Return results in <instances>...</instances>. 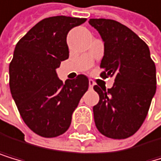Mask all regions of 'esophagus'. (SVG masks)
<instances>
[{
    "label": "esophagus",
    "mask_w": 161,
    "mask_h": 161,
    "mask_svg": "<svg viewBox=\"0 0 161 161\" xmlns=\"http://www.w3.org/2000/svg\"><path fill=\"white\" fill-rule=\"evenodd\" d=\"M88 85H90V88H92L93 86H94V81L92 80H90V81H88Z\"/></svg>",
    "instance_id": "34e87169"
}]
</instances>
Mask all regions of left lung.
Instances as JSON below:
<instances>
[{"instance_id":"1","label":"left lung","mask_w":161,"mask_h":161,"mask_svg":"<svg viewBox=\"0 0 161 161\" xmlns=\"http://www.w3.org/2000/svg\"><path fill=\"white\" fill-rule=\"evenodd\" d=\"M88 23L104 42L100 76L114 77L108 91L93 86L99 96L92 108L96 126L107 137L127 138L147 115L156 91L155 64L147 45L125 25L108 19H91Z\"/></svg>"}]
</instances>
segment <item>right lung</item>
<instances>
[{
    "label": "right lung",
    "mask_w": 161,
    "mask_h": 161,
    "mask_svg": "<svg viewBox=\"0 0 161 161\" xmlns=\"http://www.w3.org/2000/svg\"><path fill=\"white\" fill-rule=\"evenodd\" d=\"M86 19L65 16L42 19L18 42L10 64V90L23 120L42 137L69 130L71 115L88 88L79 75L64 82L56 69L69 58L67 36Z\"/></svg>",
    "instance_id": "1"
}]
</instances>
